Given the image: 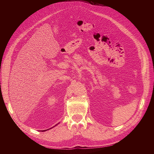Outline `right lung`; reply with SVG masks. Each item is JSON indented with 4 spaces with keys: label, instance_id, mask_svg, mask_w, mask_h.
Returning a JSON list of instances; mask_svg holds the SVG:
<instances>
[{
    "label": "right lung",
    "instance_id": "add662e5",
    "mask_svg": "<svg viewBox=\"0 0 154 154\" xmlns=\"http://www.w3.org/2000/svg\"><path fill=\"white\" fill-rule=\"evenodd\" d=\"M56 125H55V126H56ZM49 129H51V128H49ZM46 130H44V131H46ZM44 131L42 130V131Z\"/></svg>",
    "mask_w": 154,
    "mask_h": 154
}]
</instances>
